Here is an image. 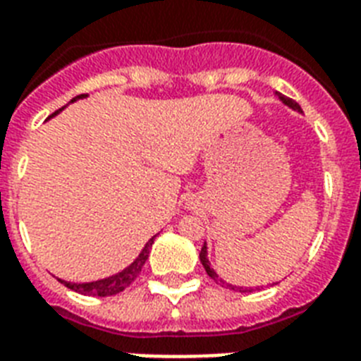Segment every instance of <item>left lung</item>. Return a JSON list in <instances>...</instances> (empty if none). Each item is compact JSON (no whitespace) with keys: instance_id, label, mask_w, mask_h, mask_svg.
Returning <instances> with one entry per match:
<instances>
[{"instance_id":"8db88e82","label":"left lung","mask_w":361,"mask_h":361,"mask_svg":"<svg viewBox=\"0 0 361 361\" xmlns=\"http://www.w3.org/2000/svg\"><path fill=\"white\" fill-rule=\"evenodd\" d=\"M275 95H277V97H279L281 101H283V103H285L286 106H288V109L296 110V112H302V109H300V104H298L296 101H292V99L285 97V95H281V93H277V92H275ZM200 262H202L204 269H206V274H208L209 277H212V279L215 281V283H221V286H225V288H231V290H238V292H251V290H252V288H243V286L231 285V283H226V281L221 279L219 275H217V271H215V269L212 268V266H209V260H208V247H206V243H204L202 251H200Z\"/></svg>"}]
</instances>
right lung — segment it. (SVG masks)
I'll return each instance as SVG.
<instances>
[{"mask_svg":"<svg viewBox=\"0 0 361 361\" xmlns=\"http://www.w3.org/2000/svg\"><path fill=\"white\" fill-rule=\"evenodd\" d=\"M84 97H87V95H76L75 99H71V103H75V101ZM63 109L56 110L50 118L59 114ZM50 118H48V120H50ZM153 240H155V236L147 241L146 245H144L140 255L135 258V262L129 264L125 269H121L120 274L110 275V277H104V279L92 281V283H71V281H61V279L59 281H61L67 288H71V290L78 292V294H87V296H114V294H120V292H123L125 288H127V286H129L130 283L140 275L142 268H144V264H146L147 257H149V249H152L153 245Z\"/></svg>","mask_w":361,"mask_h":361,"instance_id":"obj_1","label":"right lung"}]
</instances>
